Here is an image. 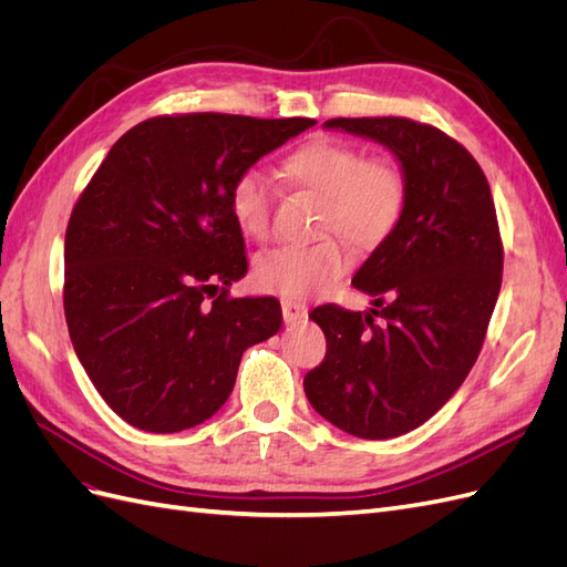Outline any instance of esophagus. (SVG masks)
Segmentation results:
<instances>
[{
	"mask_svg": "<svg viewBox=\"0 0 567 567\" xmlns=\"http://www.w3.org/2000/svg\"><path fill=\"white\" fill-rule=\"evenodd\" d=\"M281 312H284L286 323H296L307 317V305L300 300H293V298H281Z\"/></svg>",
	"mask_w": 567,
	"mask_h": 567,
	"instance_id": "obj_1",
	"label": "esophagus"
}]
</instances>
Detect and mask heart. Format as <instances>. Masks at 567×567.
Returning <instances> with one entry per match:
<instances>
[{"label":"heart","instance_id":"b5f03b06","mask_svg":"<svg viewBox=\"0 0 567 567\" xmlns=\"http://www.w3.org/2000/svg\"><path fill=\"white\" fill-rule=\"evenodd\" d=\"M290 186L319 194L317 231L310 246H279L255 262V281L271 293L307 298L336 284L350 267V244L379 248L398 229L406 182L402 167L388 156H367L354 144L319 136L300 144L281 161ZM229 210L236 227L255 241L271 234V184L257 167H248L229 188Z\"/></svg>","mask_w":567,"mask_h":567}]
</instances>
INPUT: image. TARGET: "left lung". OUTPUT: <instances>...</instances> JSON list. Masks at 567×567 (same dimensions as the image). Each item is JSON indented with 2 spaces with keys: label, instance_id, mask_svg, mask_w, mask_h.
<instances>
[{
  "label": "left lung",
  "instance_id": "left-lung-1",
  "mask_svg": "<svg viewBox=\"0 0 567 567\" xmlns=\"http://www.w3.org/2000/svg\"><path fill=\"white\" fill-rule=\"evenodd\" d=\"M323 127L388 146L406 205L354 274L369 312L321 305L326 357L305 375L319 414L354 437L388 440L431 419L466 381L502 288L504 246L489 184L471 153L409 117H333Z\"/></svg>",
  "mask_w": 567,
  "mask_h": 567
}]
</instances>
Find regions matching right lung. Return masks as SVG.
<instances>
[{"instance_id": "add662e5", "label": "right lung", "mask_w": 567, "mask_h": 567, "mask_svg": "<svg viewBox=\"0 0 567 567\" xmlns=\"http://www.w3.org/2000/svg\"><path fill=\"white\" fill-rule=\"evenodd\" d=\"M310 117L158 115L109 151L65 229L63 310L115 414L179 433L227 402L244 352L281 329L277 298H229L248 271L234 179Z\"/></svg>"}]
</instances>
